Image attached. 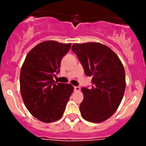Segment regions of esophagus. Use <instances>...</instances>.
Wrapping results in <instances>:
<instances>
[{
	"instance_id": "esophagus-1",
	"label": "esophagus",
	"mask_w": 146,
	"mask_h": 146,
	"mask_svg": "<svg viewBox=\"0 0 146 146\" xmlns=\"http://www.w3.org/2000/svg\"><path fill=\"white\" fill-rule=\"evenodd\" d=\"M80 90V87H76V86H75L74 87V91L75 92H79V91Z\"/></svg>"
}]
</instances>
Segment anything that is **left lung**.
Segmentation results:
<instances>
[{
    "label": "left lung",
    "mask_w": 146,
    "mask_h": 146,
    "mask_svg": "<svg viewBox=\"0 0 146 146\" xmlns=\"http://www.w3.org/2000/svg\"><path fill=\"white\" fill-rule=\"evenodd\" d=\"M71 50L80 60L85 75L92 77V88L81 89L82 117L92 123L104 121L117 111L124 95L123 64L111 48L98 42L74 44Z\"/></svg>",
    "instance_id": "1"
}]
</instances>
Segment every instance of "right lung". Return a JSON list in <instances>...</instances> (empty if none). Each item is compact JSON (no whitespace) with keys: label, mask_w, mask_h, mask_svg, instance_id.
<instances>
[{"label":"right lung","mask_w":146,"mask_h":146,"mask_svg":"<svg viewBox=\"0 0 146 146\" xmlns=\"http://www.w3.org/2000/svg\"><path fill=\"white\" fill-rule=\"evenodd\" d=\"M71 44L48 40L35 46L26 56L20 70V92L26 108L44 123L62 117L74 90L70 84L54 82L63 56Z\"/></svg>","instance_id":"obj_1"}]
</instances>
